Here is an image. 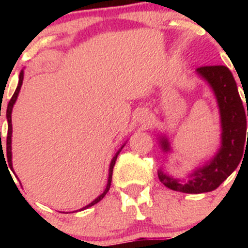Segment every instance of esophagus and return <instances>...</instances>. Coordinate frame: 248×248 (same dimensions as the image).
I'll use <instances>...</instances> for the list:
<instances>
[{"mask_svg":"<svg viewBox=\"0 0 248 248\" xmlns=\"http://www.w3.org/2000/svg\"><path fill=\"white\" fill-rule=\"evenodd\" d=\"M136 116H137V121H138L139 124H146L150 119V112L149 110L146 109H140L138 110Z\"/></svg>","mask_w":248,"mask_h":248,"instance_id":"1","label":"esophagus"}]
</instances>
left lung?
Segmentation results:
<instances>
[{"label":"left lung","mask_w":248,"mask_h":248,"mask_svg":"<svg viewBox=\"0 0 248 248\" xmlns=\"http://www.w3.org/2000/svg\"><path fill=\"white\" fill-rule=\"evenodd\" d=\"M197 73L207 81L217 99L221 115V147L214 158L189 174L187 181L174 179L158 170V179L164 186L172 191L193 194L216 189L237 168L244 155L245 144L246 146L248 144V108H244L232 72L226 66H204L199 67ZM159 144L164 152L170 151L167 138L162 137Z\"/></svg>","instance_id":"left-lung-1"}]
</instances>
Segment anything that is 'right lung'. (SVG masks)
Listing matches in <instances>:
<instances>
[{
  "label": "right lung",
  "instance_id": "obj_1",
  "mask_svg": "<svg viewBox=\"0 0 248 248\" xmlns=\"http://www.w3.org/2000/svg\"><path fill=\"white\" fill-rule=\"evenodd\" d=\"M22 80H24V71L20 72V76H19V84H17V87H16V92H14L13 97H12L11 101H9L8 107H7V111H6V117H7V121H8V132H7V139H6V161H7L6 166H7V164H8L9 168H11L12 170H13V166H12V110H13V107H14V104H16V98H17V94H19L20 89H21ZM1 144H2V142H1ZM124 145H122L121 149H120L119 151L116 152V155H115V156L112 157L111 163H110V167H109V177H108V184H107V187H106V189H104V192H103V193L101 194V196L97 197V198L94 199L93 202H90V204H89V205H86V206H85V207H82V210H84V209H87V207L92 206V205H94V204H97V202H101L102 199L104 198V196H106V194L108 193V191H109V188H110V185H111L112 169H114L115 162H116L117 156H119V154H120V152H121L122 147H124ZM1 155H3V157H4V154H3V150H2V146H1V151H0V157H1ZM7 168H8V167H7Z\"/></svg>",
  "mask_w": 248,
  "mask_h": 248
}]
</instances>
